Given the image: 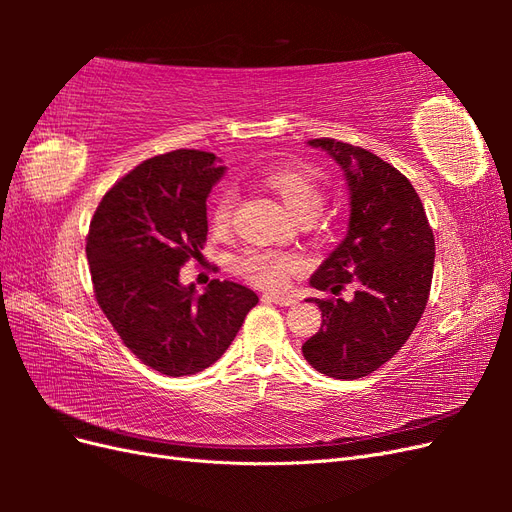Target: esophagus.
<instances>
[{
    "label": "esophagus",
    "instance_id": "obj_1",
    "mask_svg": "<svg viewBox=\"0 0 512 512\" xmlns=\"http://www.w3.org/2000/svg\"><path fill=\"white\" fill-rule=\"evenodd\" d=\"M262 299L269 301V303H275V305H282V307H288V305L297 303V299H294V297H288V294H277V292L262 294Z\"/></svg>",
    "mask_w": 512,
    "mask_h": 512
}]
</instances>
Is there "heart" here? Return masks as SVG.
<instances>
[{
	"label": "heart",
	"mask_w": 512,
	"mask_h": 512,
	"mask_svg": "<svg viewBox=\"0 0 512 512\" xmlns=\"http://www.w3.org/2000/svg\"><path fill=\"white\" fill-rule=\"evenodd\" d=\"M260 183L273 194L280 196L286 209L301 222H309L320 213L324 205V188L312 170L294 164H273L260 170ZM237 192L222 188L213 200V224L215 228H228L235 211ZM301 260L292 254L250 250L235 260V273L243 280L260 288L280 290L290 284V277L299 273Z\"/></svg>",
	"instance_id": "heart-1"
}]
</instances>
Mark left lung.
Segmentation results:
<instances>
[{"label": "left lung", "instance_id": "1", "mask_svg": "<svg viewBox=\"0 0 512 512\" xmlns=\"http://www.w3.org/2000/svg\"><path fill=\"white\" fill-rule=\"evenodd\" d=\"M342 166L350 188L344 241L312 275L316 290L339 297L307 299L322 312L320 331L303 344L305 361L337 380L363 378L408 342L429 299L436 243L412 183L374 153L335 138H314Z\"/></svg>", "mask_w": 512, "mask_h": 512}]
</instances>
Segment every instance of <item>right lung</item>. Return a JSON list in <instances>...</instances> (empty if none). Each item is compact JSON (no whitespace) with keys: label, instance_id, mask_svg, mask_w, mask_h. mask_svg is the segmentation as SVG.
<instances>
[{"label":"right lung","instance_id":"1","mask_svg":"<svg viewBox=\"0 0 512 512\" xmlns=\"http://www.w3.org/2000/svg\"><path fill=\"white\" fill-rule=\"evenodd\" d=\"M224 170L209 151L149 158L104 194L89 224L98 305L130 352L164 376L213 365L258 303L254 290L228 280L203 294L179 282L207 241V196Z\"/></svg>","mask_w":512,"mask_h":512}]
</instances>
